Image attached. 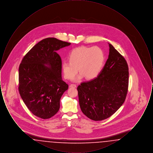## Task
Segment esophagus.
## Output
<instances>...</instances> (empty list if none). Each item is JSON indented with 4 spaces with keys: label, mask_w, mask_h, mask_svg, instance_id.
I'll return each instance as SVG.
<instances>
[{
    "label": "esophagus",
    "mask_w": 153,
    "mask_h": 153,
    "mask_svg": "<svg viewBox=\"0 0 153 153\" xmlns=\"http://www.w3.org/2000/svg\"><path fill=\"white\" fill-rule=\"evenodd\" d=\"M76 84H70V85H69V87L71 88H76Z\"/></svg>",
    "instance_id": "obj_1"
}]
</instances>
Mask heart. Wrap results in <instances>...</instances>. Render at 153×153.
<instances>
[{
	"instance_id": "obj_1",
	"label": "heart",
	"mask_w": 153,
	"mask_h": 153,
	"mask_svg": "<svg viewBox=\"0 0 153 153\" xmlns=\"http://www.w3.org/2000/svg\"><path fill=\"white\" fill-rule=\"evenodd\" d=\"M105 53L98 46H81L73 49L69 56V62L62 63V71L66 79L71 80L78 71L81 72L74 81H79L86 77L89 80L96 78L105 63ZM79 69H78V68Z\"/></svg>"
}]
</instances>
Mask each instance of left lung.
<instances>
[{
  "mask_svg": "<svg viewBox=\"0 0 153 153\" xmlns=\"http://www.w3.org/2000/svg\"><path fill=\"white\" fill-rule=\"evenodd\" d=\"M109 44L108 58L99 75L77 87L80 108L95 121L112 115L125 101L128 86V67L123 57Z\"/></svg>",
  "mask_w": 153,
  "mask_h": 153,
  "instance_id": "obj_1",
  "label": "left lung"
}]
</instances>
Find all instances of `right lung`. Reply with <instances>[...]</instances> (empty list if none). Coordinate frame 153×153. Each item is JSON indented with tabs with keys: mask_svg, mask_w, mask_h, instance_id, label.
Segmentation results:
<instances>
[{
	"mask_svg": "<svg viewBox=\"0 0 153 153\" xmlns=\"http://www.w3.org/2000/svg\"><path fill=\"white\" fill-rule=\"evenodd\" d=\"M71 43L47 38L34 46L19 68V91L28 109L46 119L56 115L68 85L62 79V62L57 51Z\"/></svg>",
	"mask_w": 153,
	"mask_h": 153,
	"instance_id": "obj_1",
	"label": "right lung"
}]
</instances>
